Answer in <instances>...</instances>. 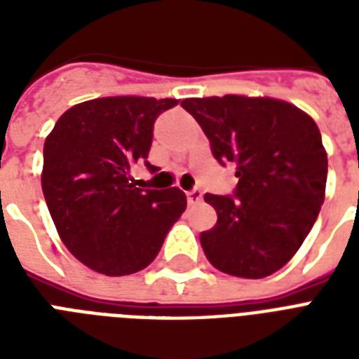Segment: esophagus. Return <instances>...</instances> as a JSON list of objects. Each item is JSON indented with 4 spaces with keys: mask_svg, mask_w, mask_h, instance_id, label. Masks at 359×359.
Wrapping results in <instances>:
<instances>
[{
    "mask_svg": "<svg viewBox=\"0 0 359 359\" xmlns=\"http://www.w3.org/2000/svg\"><path fill=\"white\" fill-rule=\"evenodd\" d=\"M186 199H188V205H197V203H201L203 199L201 190L194 188V190H190L188 194H186Z\"/></svg>",
    "mask_w": 359,
    "mask_h": 359,
    "instance_id": "1",
    "label": "esophagus"
}]
</instances>
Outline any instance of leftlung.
<instances>
[{
    "mask_svg": "<svg viewBox=\"0 0 359 359\" xmlns=\"http://www.w3.org/2000/svg\"><path fill=\"white\" fill-rule=\"evenodd\" d=\"M212 156L236 168L233 196L207 194L218 224L201 233L212 266L236 278L278 272L309 235L324 203L328 156L320 130L302 109L238 95L186 98Z\"/></svg>",
    "mask_w": 359,
    "mask_h": 359,
    "instance_id": "left-lung-1",
    "label": "left lung"
}]
</instances>
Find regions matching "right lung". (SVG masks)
I'll use <instances>...</instances> for the list:
<instances>
[{
    "instance_id": "1",
    "label": "right lung",
    "mask_w": 359,
    "mask_h": 359,
    "mask_svg": "<svg viewBox=\"0 0 359 359\" xmlns=\"http://www.w3.org/2000/svg\"><path fill=\"white\" fill-rule=\"evenodd\" d=\"M179 100L108 97L65 111L44 141L42 191L63 244L95 272L149 266L186 210L179 188L141 190L128 171L147 162L158 115Z\"/></svg>"
}]
</instances>
